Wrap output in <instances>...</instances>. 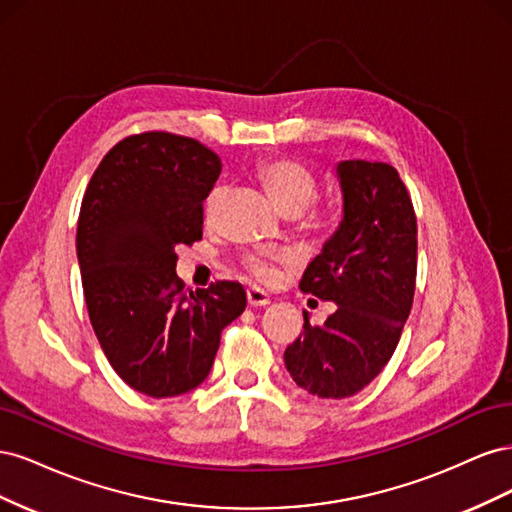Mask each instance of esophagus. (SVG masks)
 I'll use <instances>...</instances> for the list:
<instances>
[{
	"label": "esophagus",
	"mask_w": 512,
	"mask_h": 512,
	"mask_svg": "<svg viewBox=\"0 0 512 512\" xmlns=\"http://www.w3.org/2000/svg\"><path fill=\"white\" fill-rule=\"evenodd\" d=\"M247 303H250V307H265V305H269L271 303V299H269V294L265 292V290H260V288H256V286H252V288H247Z\"/></svg>",
	"instance_id": "1"
}]
</instances>
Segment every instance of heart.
I'll return each mask as SVG.
<instances>
[{
    "label": "heart",
    "instance_id": "b5f03b06",
    "mask_svg": "<svg viewBox=\"0 0 512 512\" xmlns=\"http://www.w3.org/2000/svg\"><path fill=\"white\" fill-rule=\"evenodd\" d=\"M256 177L265 185V190L271 194V198L277 203V207L284 209L286 213H299L303 207H307L309 200L316 194V177L303 162L294 158H269L262 160L256 166ZM226 196V190L222 185H215L205 198V220L213 222L215 215L220 211L222 200ZM280 258L269 254H254L245 260L247 269L258 280L273 284L280 271H277L275 262Z\"/></svg>",
    "mask_w": 512,
    "mask_h": 512
}]
</instances>
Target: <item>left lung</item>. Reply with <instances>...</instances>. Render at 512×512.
I'll list each match as a JSON object with an SVG mask.
<instances>
[{"instance_id": "left-lung-1", "label": "left lung", "mask_w": 512, "mask_h": 512, "mask_svg": "<svg viewBox=\"0 0 512 512\" xmlns=\"http://www.w3.org/2000/svg\"><path fill=\"white\" fill-rule=\"evenodd\" d=\"M337 179L342 224L299 284L337 312L320 327L303 312V331L284 352L292 380L322 399L356 395L391 361L416 284V215L397 170L344 160Z\"/></svg>"}]
</instances>
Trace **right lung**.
<instances>
[{"label": "right lung", "mask_w": 512, "mask_h": 512, "mask_svg": "<svg viewBox=\"0 0 512 512\" xmlns=\"http://www.w3.org/2000/svg\"><path fill=\"white\" fill-rule=\"evenodd\" d=\"M220 170L194 138L132 134L83 196L76 256L91 327L119 378L149 397L196 389L247 303L237 282L192 292L175 273L177 247L203 239V200Z\"/></svg>", "instance_id": "add662e5"}]
</instances>
